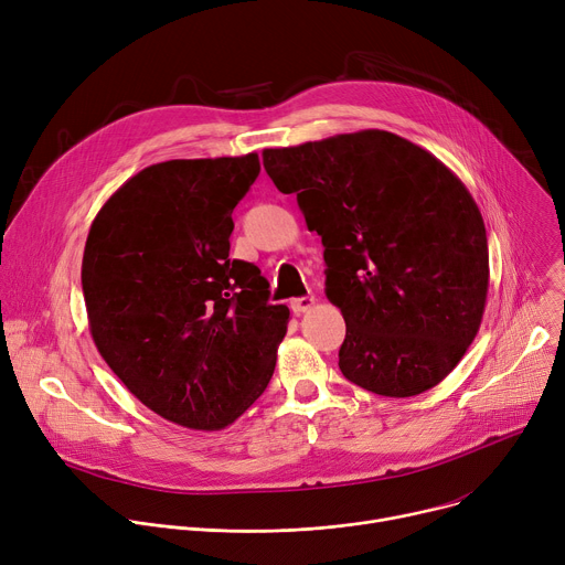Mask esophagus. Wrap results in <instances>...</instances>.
<instances>
[{
  "label": "esophagus",
  "instance_id": "1",
  "mask_svg": "<svg viewBox=\"0 0 565 565\" xmlns=\"http://www.w3.org/2000/svg\"><path fill=\"white\" fill-rule=\"evenodd\" d=\"M315 305H317V298H315V296H302V298H294V300H291V309H294L296 317L305 315V311H309Z\"/></svg>",
  "mask_w": 565,
  "mask_h": 565
}]
</instances>
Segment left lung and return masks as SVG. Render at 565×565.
Here are the masks:
<instances>
[{
  "label": "left lung",
  "mask_w": 565,
  "mask_h": 565,
  "mask_svg": "<svg viewBox=\"0 0 565 565\" xmlns=\"http://www.w3.org/2000/svg\"><path fill=\"white\" fill-rule=\"evenodd\" d=\"M263 163L326 246V296L345 319L343 377L384 397L440 384L476 339L489 287L467 185L386 130L267 148Z\"/></svg>",
  "instance_id": "1"
}]
</instances>
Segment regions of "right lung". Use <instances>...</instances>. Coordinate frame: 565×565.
<instances>
[{"label":"right lung","instance_id":"add662e5","mask_svg":"<svg viewBox=\"0 0 565 565\" xmlns=\"http://www.w3.org/2000/svg\"><path fill=\"white\" fill-rule=\"evenodd\" d=\"M260 172L256 152L172 159L125 181L92 222L83 294L92 339L141 404L220 430L267 388L289 307L260 269L231 260L233 209Z\"/></svg>","mask_w":565,"mask_h":565}]
</instances>
